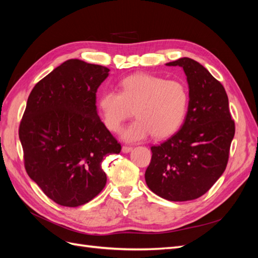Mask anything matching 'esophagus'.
Listing matches in <instances>:
<instances>
[{"mask_svg": "<svg viewBox=\"0 0 258 258\" xmlns=\"http://www.w3.org/2000/svg\"><path fill=\"white\" fill-rule=\"evenodd\" d=\"M131 151H132V147H130V146H122L121 147V152L124 153V154H127V153H129Z\"/></svg>", "mask_w": 258, "mask_h": 258, "instance_id": "1", "label": "esophagus"}]
</instances>
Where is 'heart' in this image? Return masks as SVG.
Listing matches in <instances>:
<instances>
[{
    "instance_id": "1",
    "label": "heart",
    "mask_w": 258,
    "mask_h": 258,
    "mask_svg": "<svg viewBox=\"0 0 258 258\" xmlns=\"http://www.w3.org/2000/svg\"><path fill=\"white\" fill-rule=\"evenodd\" d=\"M188 90L181 81L151 74H134L120 83V91L106 90L99 99L105 127L118 131L132 115L137 119L121 131L127 142L153 136L166 138L181 127L188 107Z\"/></svg>"
}]
</instances>
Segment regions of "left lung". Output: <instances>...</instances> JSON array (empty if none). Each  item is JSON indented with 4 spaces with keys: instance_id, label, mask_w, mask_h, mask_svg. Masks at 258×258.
<instances>
[{
    "instance_id": "left-lung-1",
    "label": "left lung",
    "mask_w": 258,
    "mask_h": 258,
    "mask_svg": "<svg viewBox=\"0 0 258 258\" xmlns=\"http://www.w3.org/2000/svg\"><path fill=\"white\" fill-rule=\"evenodd\" d=\"M166 66L183 68L188 83V108L181 129L151 147L145 181L163 199L188 201L206 194L223 174L235 121L225 88L204 66L186 57Z\"/></svg>"
}]
</instances>
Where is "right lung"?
I'll return each instance as SVG.
<instances>
[{"mask_svg":"<svg viewBox=\"0 0 258 258\" xmlns=\"http://www.w3.org/2000/svg\"><path fill=\"white\" fill-rule=\"evenodd\" d=\"M110 70L70 59L38 82L19 127L25 167L44 194L80 207L104 188L101 162L121 146L101 121L96 93Z\"/></svg>","mask_w":258,"mask_h":258,"instance_id":"1","label":"right lung"}]
</instances>
